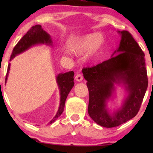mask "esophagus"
Listing matches in <instances>:
<instances>
[{"instance_id": "esophagus-1", "label": "esophagus", "mask_w": 153, "mask_h": 153, "mask_svg": "<svg viewBox=\"0 0 153 153\" xmlns=\"http://www.w3.org/2000/svg\"><path fill=\"white\" fill-rule=\"evenodd\" d=\"M75 79H76V81H78V82H81V81H82V80H83L82 74H77L76 75V76H75Z\"/></svg>"}]
</instances>
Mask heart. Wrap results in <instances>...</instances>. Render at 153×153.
<instances>
[{
	"instance_id": "b5f03b06",
	"label": "heart",
	"mask_w": 153,
	"mask_h": 153,
	"mask_svg": "<svg viewBox=\"0 0 153 153\" xmlns=\"http://www.w3.org/2000/svg\"><path fill=\"white\" fill-rule=\"evenodd\" d=\"M104 42V37L101 34H89L81 37L74 42L71 43L69 47L71 51L75 53H82L89 51L88 55L93 56L99 51ZM65 53L69 55L70 52L65 51Z\"/></svg>"
}]
</instances>
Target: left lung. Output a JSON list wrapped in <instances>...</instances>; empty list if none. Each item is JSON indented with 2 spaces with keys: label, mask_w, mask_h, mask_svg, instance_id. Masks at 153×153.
<instances>
[{
  "label": "left lung",
  "mask_w": 153,
  "mask_h": 153,
  "mask_svg": "<svg viewBox=\"0 0 153 153\" xmlns=\"http://www.w3.org/2000/svg\"><path fill=\"white\" fill-rule=\"evenodd\" d=\"M118 33L121 40L114 53L119 54L82 70L89 91V116L97 124L108 128L119 126L136 116L148 83L143 51L128 31ZM116 82L125 85L128 95L122 107L111 114L106 101L111 97Z\"/></svg>",
  "instance_id": "obj_1"
}]
</instances>
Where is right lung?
Instances as JSON below:
<instances>
[{
    "instance_id": "1",
    "label": "right lung",
    "mask_w": 153,
    "mask_h": 153,
    "mask_svg": "<svg viewBox=\"0 0 153 153\" xmlns=\"http://www.w3.org/2000/svg\"><path fill=\"white\" fill-rule=\"evenodd\" d=\"M39 44L51 45L52 40L50 35L42 28L40 25H35V26L31 27L30 30L26 33V34L16 44L13 51H12L10 61L12 59H13L16 55L28 49L32 46L39 45ZM10 69V63H9L7 67V74H6L5 76V83L7 81ZM74 72L73 71H71V72H65L64 74L61 73L56 76V81H57L60 93V103L57 114H56L55 117L50 121L49 124L54 123V121L58 118V117H59L62 114V111H63L67 97H68L69 93L74 85Z\"/></svg>"
}]
</instances>
